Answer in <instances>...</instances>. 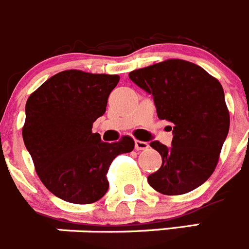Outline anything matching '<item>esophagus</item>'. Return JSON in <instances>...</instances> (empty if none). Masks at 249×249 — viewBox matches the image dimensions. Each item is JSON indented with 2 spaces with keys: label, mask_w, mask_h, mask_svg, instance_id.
Segmentation results:
<instances>
[{
  "label": "esophagus",
  "mask_w": 249,
  "mask_h": 249,
  "mask_svg": "<svg viewBox=\"0 0 249 249\" xmlns=\"http://www.w3.org/2000/svg\"><path fill=\"white\" fill-rule=\"evenodd\" d=\"M149 147L147 142H143V141H134V148L137 150H145Z\"/></svg>",
  "instance_id": "34e87169"
}]
</instances>
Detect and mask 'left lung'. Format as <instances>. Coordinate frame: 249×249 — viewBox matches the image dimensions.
<instances>
[{
	"label": "left lung",
	"instance_id": "left-lung-1",
	"mask_svg": "<svg viewBox=\"0 0 249 249\" xmlns=\"http://www.w3.org/2000/svg\"><path fill=\"white\" fill-rule=\"evenodd\" d=\"M128 76L152 95L158 117L173 123L170 147L150 142L161 156V166L148 177L149 185L164 195H181L199 188L215 170L230 129L220 81L181 59L134 70Z\"/></svg>",
	"mask_w": 249,
	"mask_h": 249
}]
</instances>
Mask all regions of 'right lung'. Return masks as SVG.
<instances>
[{"label": "right lung", "instance_id": "add662e5", "mask_svg": "<svg viewBox=\"0 0 249 249\" xmlns=\"http://www.w3.org/2000/svg\"><path fill=\"white\" fill-rule=\"evenodd\" d=\"M118 75L65 70L49 77L26 104L22 136L45 188L71 204H92L108 190L106 174L118 154L134 148L131 137L102 142L92 123L106 112Z\"/></svg>", "mask_w": 249, "mask_h": 249}]
</instances>
